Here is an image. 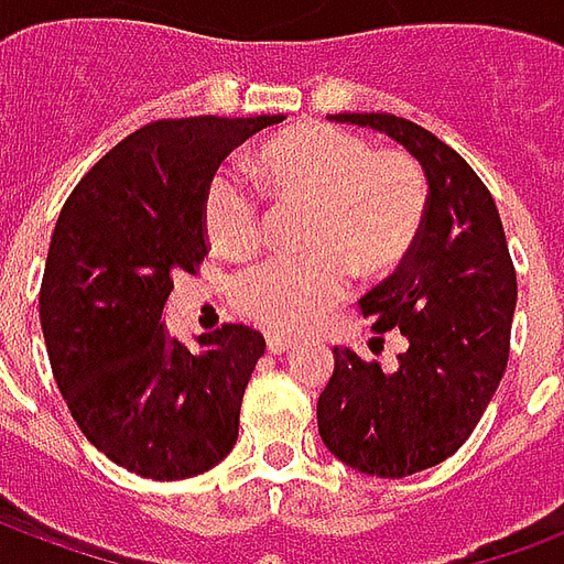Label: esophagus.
Instances as JSON below:
<instances>
[{
    "label": "esophagus",
    "mask_w": 564,
    "mask_h": 564,
    "mask_svg": "<svg viewBox=\"0 0 564 564\" xmlns=\"http://www.w3.org/2000/svg\"><path fill=\"white\" fill-rule=\"evenodd\" d=\"M265 347H269V354H286L290 347H295V338L283 335V332H265Z\"/></svg>",
    "instance_id": "esophagus-1"
}]
</instances>
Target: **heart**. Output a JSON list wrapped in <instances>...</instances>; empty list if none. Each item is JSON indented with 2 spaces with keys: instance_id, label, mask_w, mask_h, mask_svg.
I'll return each instance as SVG.
<instances>
[{
  "instance_id": "obj_1",
  "label": "heart",
  "mask_w": 564,
  "mask_h": 564,
  "mask_svg": "<svg viewBox=\"0 0 564 564\" xmlns=\"http://www.w3.org/2000/svg\"><path fill=\"white\" fill-rule=\"evenodd\" d=\"M259 181L281 208L302 210L293 259L245 271L232 286L238 314L274 332H299L341 302L350 271L387 278L414 250L425 220L420 162L399 148H371L356 132L305 123L265 141ZM202 226L223 257H250L262 241V208L235 174L210 177Z\"/></svg>"
}]
</instances>
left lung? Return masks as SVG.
Masks as SVG:
<instances>
[{"mask_svg": "<svg viewBox=\"0 0 564 564\" xmlns=\"http://www.w3.org/2000/svg\"><path fill=\"white\" fill-rule=\"evenodd\" d=\"M332 120L387 132L429 181L414 250L359 302L378 335L408 338L399 366L335 347L317 402L323 444L356 471L395 480L449 459L480 423L508 368L517 271L496 202L456 150L395 115Z\"/></svg>", "mask_w": 564, "mask_h": 564, "instance_id": "obj_1", "label": "left lung"}]
</instances>
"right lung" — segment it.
I'll return each mask as SVG.
<instances>
[{
    "label": "right lung",
    "mask_w": 564,
    "mask_h": 564,
    "mask_svg": "<svg viewBox=\"0 0 564 564\" xmlns=\"http://www.w3.org/2000/svg\"><path fill=\"white\" fill-rule=\"evenodd\" d=\"M281 120H156L108 150L59 210L39 295L54 380L93 447L139 477H196L235 447L262 332L226 323L189 354L162 329V307L174 274L208 257L214 172Z\"/></svg>",
    "instance_id": "right-lung-1"
}]
</instances>
